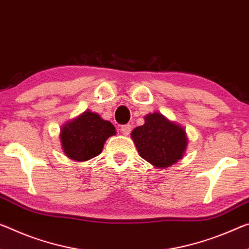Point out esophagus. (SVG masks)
Here are the masks:
<instances>
[{"instance_id":"1","label":"esophagus","mask_w":249,"mask_h":249,"mask_svg":"<svg viewBox=\"0 0 249 249\" xmlns=\"http://www.w3.org/2000/svg\"><path fill=\"white\" fill-rule=\"evenodd\" d=\"M132 131V125L131 124H126V125H123L121 127V132L124 134V135H128L129 133H131Z\"/></svg>"}]
</instances>
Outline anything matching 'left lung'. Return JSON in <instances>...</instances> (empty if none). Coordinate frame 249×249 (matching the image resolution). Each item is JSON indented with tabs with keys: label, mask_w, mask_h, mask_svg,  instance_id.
I'll return each mask as SVG.
<instances>
[{
	"label": "left lung",
	"mask_w": 249,
	"mask_h": 249,
	"mask_svg": "<svg viewBox=\"0 0 249 249\" xmlns=\"http://www.w3.org/2000/svg\"><path fill=\"white\" fill-rule=\"evenodd\" d=\"M131 137L142 159L155 167H169L183 157L187 137L180 126L160 113L145 116V124L134 128Z\"/></svg>",
	"instance_id": "1"
}]
</instances>
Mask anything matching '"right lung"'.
I'll use <instances>...</instances> for the list:
<instances>
[{
  "label": "right lung",
  "instance_id": "obj_1",
  "mask_svg": "<svg viewBox=\"0 0 249 249\" xmlns=\"http://www.w3.org/2000/svg\"><path fill=\"white\" fill-rule=\"evenodd\" d=\"M115 133V127L110 122L102 120L96 113L85 110L82 115L63 126V151L74 160H89L102 152L105 141Z\"/></svg>",
  "mask_w": 249,
  "mask_h": 249
}]
</instances>
